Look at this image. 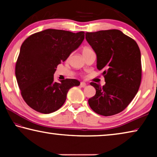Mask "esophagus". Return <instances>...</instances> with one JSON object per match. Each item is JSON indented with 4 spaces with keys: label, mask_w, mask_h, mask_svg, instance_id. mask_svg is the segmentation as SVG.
<instances>
[{
    "label": "esophagus",
    "mask_w": 157,
    "mask_h": 157,
    "mask_svg": "<svg viewBox=\"0 0 157 157\" xmlns=\"http://www.w3.org/2000/svg\"><path fill=\"white\" fill-rule=\"evenodd\" d=\"M86 84L84 82H82L80 83V86L81 87H85V86H86Z\"/></svg>",
    "instance_id": "obj_1"
}]
</instances>
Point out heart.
I'll return each mask as SVG.
<instances>
[{"instance_id":"obj_1","label":"heart","mask_w":157,"mask_h":157,"mask_svg":"<svg viewBox=\"0 0 157 157\" xmlns=\"http://www.w3.org/2000/svg\"><path fill=\"white\" fill-rule=\"evenodd\" d=\"M93 50L90 48H88V47H85L83 48V50H82V55H84L86 54H88V53L92 52Z\"/></svg>"}]
</instances>
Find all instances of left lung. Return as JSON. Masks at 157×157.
<instances>
[{
	"label": "left lung",
	"mask_w": 157,
	"mask_h": 157,
	"mask_svg": "<svg viewBox=\"0 0 157 157\" xmlns=\"http://www.w3.org/2000/svg\"><path fill=\"white\" fill-rule=\"evenodd\" d=\"M86 39L97 56V68L104 70L106 84L91 82L95 95L89 105L95 113L109 116L121 112L139 91L141 60L139 46L118 30L86 33Z\"/></svg>",
	"instance_id": "left-lung-1"
}]
</instances>
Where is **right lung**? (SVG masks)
<instances>
[{
  "instance_id": "right-lung-1",
  "label": "right lung",
  "mask_w": 157,
  "mask_h": 157,
  "mask_svg": "<svg viewBox=\"0 0 157 157\" xmlns=\"http://www.w3.org/2000/svg\"><path fill=\"white\" fill-rule=\"evenodd\" d=\"M84 32L47 29L32 34L20 48L15 74L27 105L42 113L57 111L65 102L68 90L80 84L78 79L54 81L58 64L80 46Z\"/></svg>"
}]
</instances>
